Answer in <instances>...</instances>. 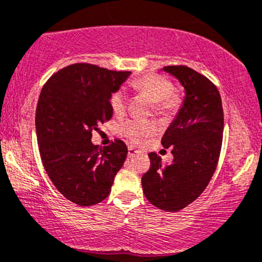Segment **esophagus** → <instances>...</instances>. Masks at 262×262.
<instances>
[{
    "label": "esophagus",
    "mask_w": 262,
    "mask_h": 262,
    "mask_svg": "<svg viewBox=\"0 0 262 262\" xmlns=\"http://www.w3.org/2000/svg\"><path fill=\"white\" fill-rule=\"evenodd\" d=\"M137 154H139V151H137V149H135L134 147H128V154H127L128 158L135 157V156H136Z\"/></svg>",
    "instance_id": "34e87169"
}]
</instances>
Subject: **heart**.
<instances>
[{"mask_svg":"<svg viewBox=\"0 0 262 262\" xmlns=\"http://www.w3.org/2000/svg\"><path fill=\"white\" fill-rule=\"evenodd\" d=\"M136 93L145 95L152 102V108L157 116L169 117L179 110L182 105V95L173 90L172 81L166 76L160 74H146L139 79H135L131 84ZM111 108L116 115H120L126 108V94L123 90L113 93L110 98ZM122 132L131 140L140 141L142 137L154 134V125L147 122L128 121L123 123Z\"/></svg>","mask_w":262,"mask_h":262,"instance_id":"b5f03b06","label":"heart"}]
</instances>
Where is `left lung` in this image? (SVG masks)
<instances>
[{
	"mask_svg": "<svg viewBox=\"0 0 262 262\" xmlns=\"http://www.w3.org/2000/svg\"><path fill=\"white\" fill-rule=\"evenodd\" d=\"M163 70L178 79L186 94L162 137L164 148H172L173 161L164 166L160 156L151 152V167L141 183L151 204L178 211L202 194L215 172L224 115L220 94L209 79L186 66H168Z\"/></svg>",
	"mask_w": 262,
	"mask_h": 262,
	"instance_id": "obj_1",
	"label": "left lung"
}]
</instances>
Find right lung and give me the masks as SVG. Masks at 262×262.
I'll return each instance as SVG.
<instances>
[{"label": "right lung", "instance_id": "add662e5", "mask_svg": "<svg viewBox=\"0 0 262 262\" xmlns=\"http://www.w3.org/2000/svg\"><path fill=\"white\" fill-rule=\"evenodd\" d=\"M130 74L76 63L52 75L40 92L36 131L43 166L61 194L81 207L110 194L127 156L123 141L101 148L92 132L111 119V95Z\"/></svg>", "mask_w": 262, "mask_h": 262}]
</instances>
